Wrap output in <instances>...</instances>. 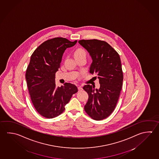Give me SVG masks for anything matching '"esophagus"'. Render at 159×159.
Returning a JSON list of instances; mask_svg holds the SVG:
<instances>
[{"label":"esophagus","instance_id":"34e87169","mask_svg":"<svg viewBox=\"0 0 159 159\" xmlns=\"http://www.w3.org/2000/svg\"><path fill=\"white\" fill-rule=\"evenodd\" d=\"M78 90L79 91H82L83 90V89H82V87L81 86L78 87Z\"/></svg>","mask_w":159,"mask_h":159}]
</instances>
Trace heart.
Returning <instances> with one entry per match:
<instances>
[{
  "instance_id": "1",
  "label": "heart",
  "mask_w": 159,
  "mask_h": 159,
  "mask_svg": "<svg viewBox=\"0 0 159 159\" xmlns=\"http://www.w3.org/2000/svg\"><path fill=\"white\" fill-rule=\"evenodd\" d=\"M83 55H86V52H85L84 50L82 48H78V49H76L75 52V53H74L75 57H77L78 56Z\"/></svg>"
}]
</instances>
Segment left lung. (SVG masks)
Wrapping results in <instances>:
<instances>
[{
	"label": "left lung",
	"mask_w": 159,
	"mask_h": 159,
	"mask_svg": "<svg viewBox=\"0 0 159 159\" xmlns=\"http://www.w3.org/2000/svg\"><path fill=\"white\" fill-rule=\"evenodd\" d=\"M78 43L92 58L89 72L98 75L100 84L99 89L90 84L83 87L89 94L84 109L93 119L101 120L113 113L118 101L123 81L120 58L118 52L104 41L82 40Z\"/></svg>",
	"instance_id": "1"
}]
</instances>
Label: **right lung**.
<instances>
[{
    "label": "right lung",
    "mask_w": 159,
    "mask_h": 159,
    "mask_svg": "<svg viewBox=\"0 0 159 159\" xmlns=\"http://www.w3.org/2000/svg\"><path fill=\"white\" fill-rule=\"evenodd\" d=\"M77 42L66 38L52 39L41 43L31 57L26 70L27 85L35 109L46 118L63 113L73 95L78 91L76 86L70 83L57 87L55 81L64 52Z\"/></svg>",
    "instance_id": "right-lung-1"
}]
</instances>
